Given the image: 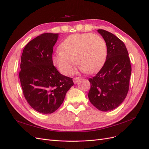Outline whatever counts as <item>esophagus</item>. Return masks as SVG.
I'll list each match as a JSON object with an SVG mask.
<instances>
[{"instance_id": "obj_1", "label": "esophagus", "mask_w": 149, "mask_h": 149, "mask_svg": "<svg viewBox=\"0 0 149 149\" xmlns=\"http://www.w3.org/2000/svg\"><path fill=\"white\" fill-rule=\"evenodd\" d=\"M80 80H81V78H79V77H77V78H73V82H74V83H77L79 81H80Z\"/></svg>"}]
</instances>
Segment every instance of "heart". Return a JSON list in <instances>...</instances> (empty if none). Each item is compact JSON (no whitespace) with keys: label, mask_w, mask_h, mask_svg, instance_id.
Instances as JSON below:
<instances>
[{"label":"heart","mask_w":149,"mask_h":149,"mask_svg":"<svg viewBox=\"0 0 149 149\" xmlns=\"http://www.w3.org/2000/svg\"><path fill=\"white\" fill-rule=\"evenodd\" d=\"M60 49L52 60L54 65L64 75L70 74L76 61L84 73H95L104 64L107 53L103 38L89 33L68 36L61 43Z\"/></svg>","instance_id":"b5f03b06"}]
</instances>
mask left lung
Segmentation results:
<instances>
[{
	"instance_id": "1",
	"label": "left lung",
	"mask_w": 149,
	"mask_h": 149,
	"mask_svg": "<svg viewBox=\"0 0 149 149\" xmlns=\"http://www.w3.org/2000/svg\"><path fill=\"white\" fill-rule=\"evenodd\" d=\"M97 32L106 42L107 57L100 71L89 79L88 97L97 109L106 112L116 109L125 100L132 70L124 42L106 30L99 29Z\"/></svg>"
}]
</instances>
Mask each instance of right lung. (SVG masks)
<instances>
[{
  "instance_id": "add662e5",
  "label": "right lung",
  "mask_w": 149,
  "mask_h": 149,
  "mask_svg": "<svg viewBox=\"0 0 149 149\" xmlns=\"http://www.w3.org/2000/svg\"><path fill=\"white\" fill-rule=\"evenodd\" d=\"M58 33H43L29 42L21 56L19 78L26 101L44 114L56 111L73 86V78L60 73L53 66V47Z\"/></svg>"
}]
</instances>
